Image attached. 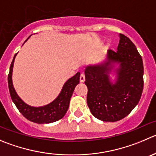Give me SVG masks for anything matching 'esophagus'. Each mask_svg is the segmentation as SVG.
I'll return each instance as SVG.
<instances>
[{"instance_id":"34e87169","label":"esophagus","mask_w":156,"mask_h":156,"mask_svg":"<svg viewBox=\"0 0 156 156\" xmlns=\"http://www.w3.org/2000/svg\"><path fill=\"white\" fill-rule=\"evenodd\" d=\"M80 81L81 83H83L85 81V75H84V73L80 74Z\"/></svg>"}]
</instances>
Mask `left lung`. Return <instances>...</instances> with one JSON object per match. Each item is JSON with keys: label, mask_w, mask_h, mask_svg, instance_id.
I'll return each mask as SVG.
<instances>
[{"label": "left lung", "mask_w": 156, "mask_h": 156, "mask_svg": "<svg viewBox=\"0 0 156 156\" xmlns=\"http://www.w3.org/2000/svg\"><path fill=\"white\" fill-rule=\"evenodd\" d=\"M114 72L112 82L109 74ZM85 84L91 113L103 122L125 118L139 103L143 90V63L136 46L119 34L116 51L109 50L106 60L87 66Z\"/></svg>", "instance_id": "1"}]
</instances>
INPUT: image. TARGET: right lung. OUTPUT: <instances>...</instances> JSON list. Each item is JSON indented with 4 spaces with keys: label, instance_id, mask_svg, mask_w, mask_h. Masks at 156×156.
<instances>
[{
    "label": "right lung",
    "instance_id": "1",
    "mask_svg": "<svg viewBox=\"0 0 156 156\" xmlns=\"http://www.w3.org/2000/svg\"><path fill=\"white\" fill-rule=\"evenodd\" d=\"M29 39V38H27ZM27 40H26V41ZM17 53L14 55L12 63L10 66V72L8 74V87L10 96L15 106L20 113L28 120L36 123L47 124L61 119L67 112L69 101L74 91L76 86L80 83V72L69 78L63 86L60 94L57 97L49 104L43 106H31L20 99L17 95L12 82V72L14 63Z\"/></svg>",
    "mask_w": 156,
    "mask_h": 156
}]
</instances>
